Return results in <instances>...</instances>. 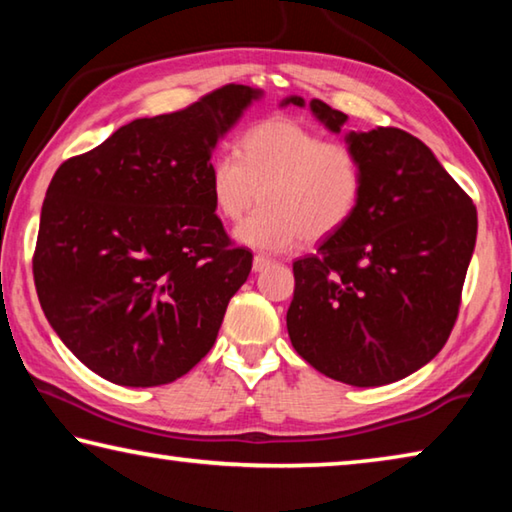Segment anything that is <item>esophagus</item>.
Instances as JSON below:
<instances>
[{
	"label": "esophagus",
	"instance_id": "esophagus-1",
	"mask_svg": "<svg viewBox=\"0 0 512 512\" xmlns=\"http://www.w3.org/2000/svg\"><path fill=\"white\" fill-rule=\"evenodd\" d=\"M271 264H273V262H271V259H268V257L255 255V259H253V271L259 273V271H264V268H268Z\"/></svg>",
	"mask_w": 512,
	"mask_h": 512
}]
</instances>
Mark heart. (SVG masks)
Returning <instances> with one entry per match:
<instances>
[{"label": "heart", "mask_w": 512, "mask_h": 512, "mask_svg": "<svg viewBox=\"0 0 512 512\" xmlns=\"http://www.w3.org/2000/svg\"><path fill=\"white\" fill-rule=\"evenodd\" d=\"M207 187L214 210L228 221L241 219L262 196L264 205L235 237L280 253L345 228L361 205L366 169L350 144L325 140L300 119L268 117L241 135L239 153L214 155Z\"/></svg>", "instance_id": "heart-1"}]
</instances>
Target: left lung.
Returning a JSON list of instances; mask_svg holds the SVG:
<instances>
[{"label":"left lung","mask_w":512,"mask_h":512,"mask_svg":"<svg viewBox=\"0 0 512 512\" xmlns=\"http://www.w3.org/2000/svg\"><path fill=\"white\" fill-rule=\"evenodd\" d=\"M284 103L305 106L300 97ZM311 110L329 131L345 117ZM366 187L357 214L293 262L291 345L318 372L370 388L404 379L443 350L461 307L476 207L427 144L400 128L350 133Z\"/></svg>","instance_id":"left-lung-1"}]
</instances>
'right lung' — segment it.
<instances>
[{
  "label": "right lung",
  "mask_w": 512,
  "mask_h": 512,
  "mask_svg": "<svg viewBox=\"0 0 512 512\" xmlns=\"http://www.w3.org/2000/svg\"><path fill=\"white\" fill-rule=\"evenodd\" d=\"M259 90L223 85L135 119L60 164L42 203L33 280L74 357L119 386H160L212 350L253 253L214 212L216 142Z\"/></svg>",
  "instance_id": "1"
}]
</instances>
